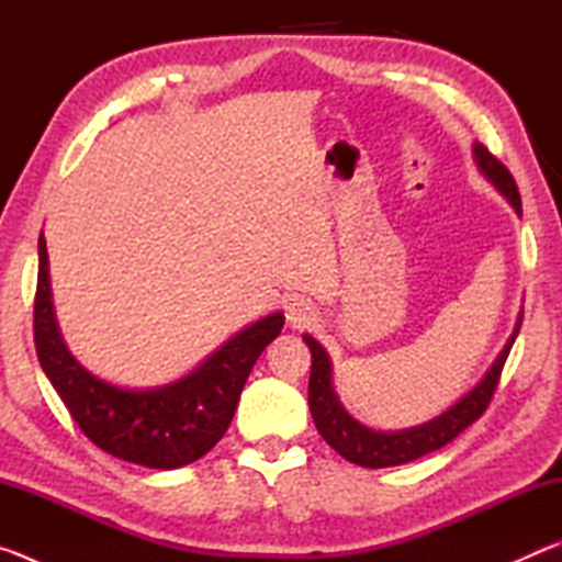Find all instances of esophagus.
<instances>
[{
	"label": "esophagus",
	"instance_id": "34e87169",
	"mask_svg": "<svg viewBox=\"0 0 562 562\" xmlns=\"http://www.w3.org/2000/svg\"><path fill=\"white\" fill-rule=\"evenodd\" d=\"M284 315H288V322L292 327H310L312 322H315V310H312L310 302L302 297L290 300L288 307H284Z\"/></svg>",
	"mask_w": 562,
	"mask_h": 562
}]
</instances>
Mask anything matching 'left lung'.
<instances>
[{"label": "left lung", "mask_w": 562, "mask_h": 562, "mask_svg": "<svg viewBox=\"0 0 562 562\" xmlns=\"http://www.w3.org/2000/svg\"><path fill=\"white\" fill-rule=\"evenodd\" d=\"M473 154H475V164H479V168L483 170V176H486L491 183L508 198V203L516 207V213L520 215L522 213L520 193H518L516 180L510 176V170L503 166L483 144H475ZM520 322L522 317H518L516 331L510 335L508 345L503 347L496 364L491 367V372L481 379V384L475 386L473 392L465 394L459 404H453L449 408V412L431 418V422L414 426V429L392 431V434L367 429V426L355 422V418L341 408V404L335 396V389H331V367H329L327 351L322 349L317 339L304 335V341H307V347L312 351L310 412H312V418H315L317 431L339 456H345L347 461L357 465H364V469L402 465L414 459H422V456L431 453L436 449H441V446L451 443L461 431L469 429L473 422H479L483 412L488 408L493 394H496V386L501 382V372L503 367H506L513 341H516L520 331Z\"/></svg>", "instance_id": "8db88e82"}]
</instances>
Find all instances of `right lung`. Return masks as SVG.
Here are the masks:
<instances>
[{
  "instance_id": "add662e5",
  "label": "right lung",
  "mask_w": 562,
  "mask_h": 562,
  "mask_svg": "<svg viewBox=\"0 0 562 562\" xmlns=\"http://www.w3.org/2000/svg\"><path fill=\"white\" fill-rule=\"evenodd\" d=\"M280 312L255 322L203 361L193 374L154 392H128L87 372L64 347L52 310L49 255L40 237L34 345L44 374L83 436L116 459L178 469L205 456L231 426L237 398L262 349L280 335Z\"/></svg>"
}]
</instances>
